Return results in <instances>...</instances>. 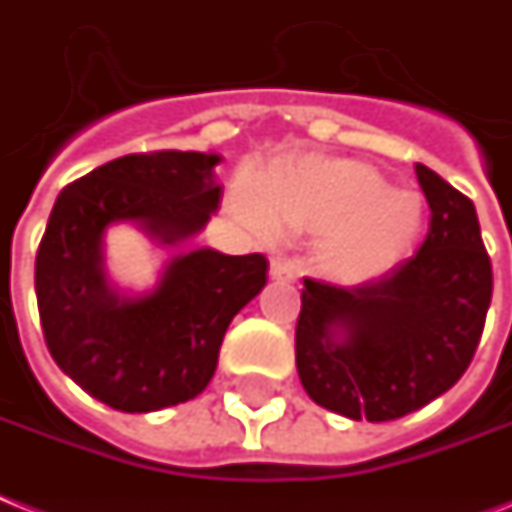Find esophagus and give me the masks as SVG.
I'll return each instance as SVG.
<instances>
[{"label":"esophagus","instance_id":"obj_1","mask_svg":"<svg viewBox=\"0 0 512 512\" xmlns=\"http://www.w3.org/2000/svg\"><path fill=\"white\" fill-rule=\"evenodd\" d=\"M270 276L276 278V281H294V278H297V270H294V265L289 263V260H284V257H273V260H270Z\"/></svg>","mask_w":512,"mask_h":512}]
</instances>
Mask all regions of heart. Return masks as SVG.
<instances>
[{
  "label": "heart",
  "instance_id": "1",
  "mask_svg": "<svg viewBox=\"0 0 512 512\" xmlns=\"http://www.w3.org/2000/svg\"><path fill=\"white\" fill-rule=\"evenodd\" d=\"M239 210L255 226H268L273 215L289 226L323 228L318 263L350 284L397 268L423 223L415 191L392 189L378 170L336 157H305L270 170L260 197L244 191Z\"/></svg>",
  "mask_w": 512,
  "mask_h": 512
}]
</instances>
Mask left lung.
<instances>
[{
  "label": "left lung",
  "instance_id": "left-lung-1",
  "mask_svg": "<svg viewBox=\"0 0 512 512\" xmlns=\"http://www.w3.org/2000/svg\"><path fill=\"white\" fill-rule=\"evenodd\" d=\"M431 207L413 257L357 286L305 278L297 373L310 400L344 418L394 421L458 384L492 302V263L476 207L426 165Z\"/></svg>",
  "mask_w": 512,
  "mask_h": 512
}]
</instances>
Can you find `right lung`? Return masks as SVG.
I'll return each instance as SVG.
<instances>
[{"instance_id":"right-lung-1","label":"right lung","mask_w":512,"mask_h":512,"mask_svg":"<svg viewBox=\"0 0 512 512\" xmlns=\"http://www.w3.org/2000/svg\"><path fill=\"white\" fill-rule=\"evenodd\" d=\"M205 152H147L105 162L60 191L36 252V299L54 363L94 400L152 413L205 392L234 315L268 281L263 255L178 252L152 292L126 294L105 270V231L136 223L181 247L220 205Z\"/></svg>"}]
</instances>
